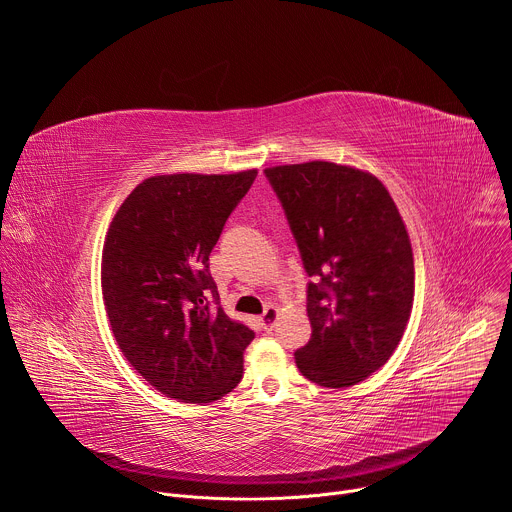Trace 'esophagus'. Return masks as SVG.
Wrapping results in <instances>:
<instances>
[{
  "instance_id": "obj_1",
  "label": "esophagus",
  "mask_w": 512,
  "mask_h": 512,
  "mask_svg": "<svg viewBox=\"0 0 512 512\" xmlns=\"http://www.w3.org/2000/svg\"><path fill=\"white\" fill-rule=\"evenodd\" d=\"M277 308L275 306H265V310H263V314H261V326L265 328V330H271L273 326H275V322H277Z\"/></svg>"
}]
</instances>
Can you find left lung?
Instances as JSON below:
<instances>
[{"label": "left lung", "instance_id": "8db88e82", "mask_svg": "<svg viewBox=\"0 0 512 512\" xmlns=\"http://www.w3.org/2000/svg\"><path fill=\"white\" fill-rule=\"evenodd\" d=\"M308 281L312 338L296 350L320 387H352L397 348L413 308V253L403 218L373 174L332 162L265 170Z\"/></svg>", "mask_w": 512, "mask_h": 512}]
</instances>
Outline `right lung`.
I'll list each match as a JSON object with an SVG mask.
<instances>
[{
    "instance_id": "1",
    "label": "right lung",
    "mask_w": 512,
    "mask_h": 512,
    "mask_svg": "<svg viewBox=\"0 0 512 512\" xmlns=\"http://www.w3.org/2000/svg\"><path fill=\"white\" fill-rule=\"evenodd\" d=\"M257 170L143 180L109 227L101 285L113 336L160 393L210 403L243 377L255 338L221 308L208 257Z\"/></svg>"
}]
</instances>
